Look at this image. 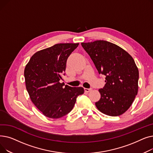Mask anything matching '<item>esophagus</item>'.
<instances>
[{
	"instance_id": "esophagus-1",
	"label": "esophagus",
	"mask_w": 153,
	"mask_h": 153,
	"mask_svg": "<svg viewBox=\"0 0 153 153\" xmlns=\"http://www.w3.org/2000/svg\"><path fill=\"white\" fill-rule=\"evenodd\" d=\"M84 91H85V92H90V91H92V89H87V88H85Z\"/></svg>"
}]
</instances>
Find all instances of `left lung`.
Segmentation results:
<instances>
[{
	"label": "left lung",
	"instance_id": "1",
	"mask_svg": "<svg viewBox=\"0 0 153 153\" xmlns=\"http://www.w3.org/2000/svg\"><path fill=\"white\" fill-rule=\"evenodd\" d=\"M105 84L99 90L95 105L102 113L121 115L130 107L138 91L139 71L131 56L120 46L104 40L81 43Z\"/></svg>",
	"mask_w": 153,
	"mask_h": 153
}]
</instances>
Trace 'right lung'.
Here are the masks:
<instances>
[{
    "label": "right lung",
    "instance_id": "1",
    "mask_svg": "<svg viewBox=\"0 0 153 153\" xmlns=\"http://www.w3.org/2000/svg\"><path fill=\"white\" fill-rule=\"evenodd\" d=\"M79 43H59L40 50L31 56L24 71L26 89L31 102L48 118H59L73 108L82 87H64L66 61Z\"/></svg>",
    "mask_w": 153,
    "mask_h": 153
}]
</instances>
